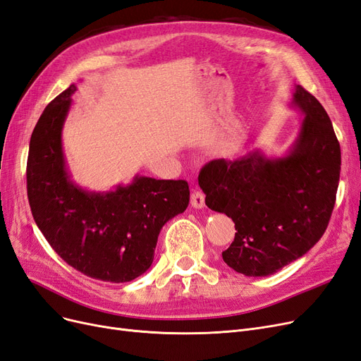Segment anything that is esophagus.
<instances>
[{
    "label": "esophagus",
    "mask_w": 361,
    "mask_h": 361,
    "mask_svg": "<svg viewBox=\"0 0 361 361\" xmlns=\"http://www.w3.org/2000/svg\"><path fill=\"white\" fill-rule=\"evenodd\" d=\"M190 204L193 208H197V210H200V208H204V205H205L204 193L200 190H193L190 195Z\"/></svg>",
    "instance_id": "obj_1"
}]
</instances>
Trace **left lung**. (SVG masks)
<instances>
[{"label": "left lung", "mask_w": 361, "mask_h": 361, "mask_svg": "<svg viewBox=\"0 0 361 361\" xmlns=\"http://www.w3.org/2000/svg\"><path fill=\"white\" fill-rule=\"evenodd\" d=\"M294 106L305 114L289 153L261 151L216 159L200 172L205 204L235 224L224 261L244 276L264 277L310 250L329 226L341 177V145L322 104L301 85Z\"/></svg>", "instance_id": "1"}]
</instances>
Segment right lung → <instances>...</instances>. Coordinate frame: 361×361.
Segmentation results:
<instances>
[{"instance_id":"right-lung-1","label":"right lung","mask_w":361,"mask_h":361,"mask_svg":"<svg viewBox=\"0 0 361 361\" xmlns=\"http://www.w3.org/2000/svg\"><path fill=\"white\" fill-rule=\"evenodd\" d=\"M76 85L56 96L34 127L27 192L34 220L51 247L75 270L103 282H130L154 259L160 229L189 205L184 180L133 178L106 193L73 184L61 145Z\"/></svg>"}]
</instances>
